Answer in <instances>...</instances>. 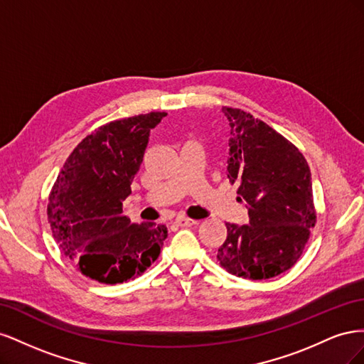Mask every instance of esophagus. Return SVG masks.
<instances>
[{
    "instance_id": "esophagus-1",
    "label": "esophagus",
    "mask_w": 364,
    "mask_h": 364,
    "mask_svg": "<svg viewBox=\"0 0 364 364\" xmlns=\"http://www.w3.org/2000/svg\"><path fill=\"white\" fill-rule=\"evenodd\" d=\"M196 223H197V220L183 217V215H179L178 218H176V225H178V226H193Z\"/></svg>"
}]
</instances>
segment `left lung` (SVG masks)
Returning <instances> with one entry per match:
<instances>
[{"mask_svg":"<svg viewBox=\"0 0 364 364\" xmlns=\"http://www.w3.org/2000/svg\"><path fill=\"white\" fill-rule=\"evenodd\" d=\"M229 121L228 178L238 183L249 225L226 223L220 266L245 279H269L301 258L316 225L310 167L302 153L264 121L234 107Z\"/></svg>","mask_w":364,"mask_h":364,"instance_id":"left-lung-1","label":"left lung"}]
</instances>
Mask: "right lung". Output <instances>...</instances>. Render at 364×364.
<instances>
[{"mask_svg":"<svg viewBox=\"0 0 364 364\" xmlns=\"http://www.w3.org/2000/svg\"><path fill=\"white\" fill-rule=\"evenodd\" d=\"M165 112L111 121L77 146L48 197V222L60 250L85 277L119 284L144 273L161 253L167 228L132 225L123 202L144 156L150 130Z\"/></svg>","mask_w":364,"mask_h":364,"instance_id":"1","label":"right lung"}]
</instances>
